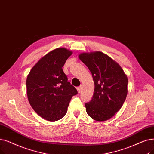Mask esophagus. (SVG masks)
I'll list each match as a JSON object with an SVG mask.
<instances>
[{
    "label": "esophagus",
    "mask_w": 154,
    "mask_h": 154,
    "mask_svg": "<svg viewBox=\"0 0 154 154\" xmlns=\"http://www.w3.org/2000/svg\"><path fill=\"white\" fill-rule=\"evenodd\" d=\"M77 91H78V93H81V91H82V86H79L77 88Z\"/></svg>",
    "instance_id": "34e87169"
}]
</instances>
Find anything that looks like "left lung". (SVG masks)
I'll use <instances>...</instances> for the list:
<instances>
[{
  "mask_svg": "<svg viewBox=\"0 0 154 154\" xmlns=\"http://www.w3.org/2000/svg\"><path fill=\"white\" fill-rule=\"evenodd\" d=\"M79 58L92 73L95 88L86 112L98 122L108 120L122 107L128 93V78L122 68L101 51L82 53Z\"/></svg>",
  "mask_w": 154,
  "mask_h": 154,
  "instance_id": "8db88e82",
  "label": "left lung"
}]
</instances>
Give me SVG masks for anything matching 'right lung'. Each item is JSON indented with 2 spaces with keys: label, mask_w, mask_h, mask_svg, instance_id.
Listing matches in <instances>:
<instances>
[{
  "label": "right lung",
  "mask_w": 154,
  "mask_h": 154,
  "mask_svg": "<svg viewBox=\"0 0 154 154\" xmlns=\"http://www.w3.org/2000/svg\"><path fill=\"white\" fill-rule=\"evenodd\" d=\"M72 51L65 48L43 56L30 70L26 79L29 103L37 114L50 122L62 118L77 91L68 81L62 67Z\"/></svg>",
  "instance_id": "right-lung-1"
}]
</instances>
